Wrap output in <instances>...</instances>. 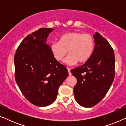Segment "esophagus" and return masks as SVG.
Instances as JSON below:
<instances>
[{
  "label": "esophagus",
  "mask_w": 126,
  "mask_h": 126,
  "mask_svg": "<svg viewBox=\"0 0 126 126\" xmlns=\"http://www.w3.org/2000/svg\"><path fill=\"white\" fill-rule=\"evenodd\" d=\"M68 73H69V76L71 75L72 73H71V72H70V69L69 68H68Z\"/></svg>",
  "instance_id": "34e87169"
}]
</instances>
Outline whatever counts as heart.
<instances>
[{
    "label": "heart",
    "instance_id": "b5f03b06",
    "mask_svg": "<svg viewBox=\"0 0 126 126\" xmlns=\"http://www.w3.org/2000/svg\"><path fill=\"white\" fill-rule=\"evenodd\" d=\"M94 41L92 35L81 32H70L61 35L58 42L51 44L50 50L53 57L61 61L69 52L70 54L64 62L69 65H75L77 62L87 61L94 50Z\"/></svg>",
    "mask_w": 126,
    "mask_h": 126
}]
</instances>
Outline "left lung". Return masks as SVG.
Masks as SVG:
<instances>
[{
    "label": "left lung",
    "mask_w": 126,
    "mask_h": 126,
    "mask_svg": "<svg viewBox=\"0 0 126 126\" xmlns=\"http://www.w3.org/2000/svg\"><path fill=\"white\" fill-rule=\"evenodd\" d=\"M94 48L90 58L71 70L77 79L73 92L76 100L84 107H92L106 96L115 77L114 51L109 42L96 32Z\"/></svg>",
    "instance_id": "8db88e82"
}]
</instances>
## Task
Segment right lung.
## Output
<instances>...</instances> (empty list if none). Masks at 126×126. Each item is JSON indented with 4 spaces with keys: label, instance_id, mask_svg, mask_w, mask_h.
<instances>
[{
    "label": "right lung",
    "instance_id": "right-lung-1",
    "mask_svg": "<svg viewBox=\"0 0 126 126\" xmlns=\"http://www.w3.org/2000/svg\"><path fill=\"white\" fill-rule=\"evenodd\" d=\"M51 28H41L29 34L14 56L15 79L22 94L32 104L50 105L56 100L68 70L53 57L46 44Z\"/></svg>",
    "mask_w": 126,
    "mask_h": 126
}]
</instances>
